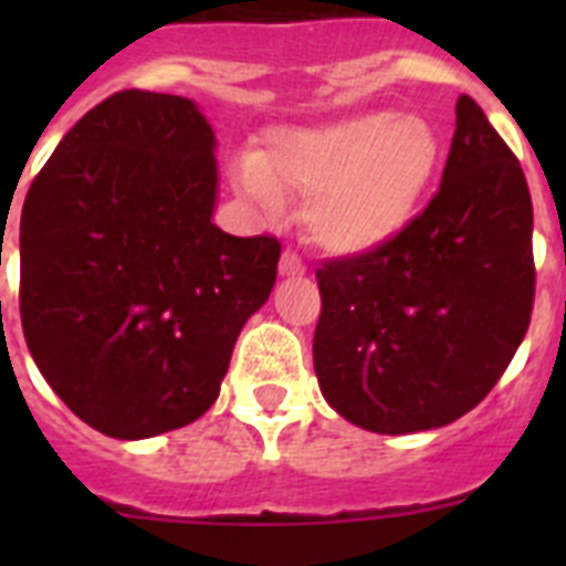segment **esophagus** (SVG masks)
<instances>
[{"label": "esophagus", "instance_id": "obj_1", "mask_svg": "<svg viewBox=\"0 0 566 566\" xmlns=\"http://www.w3.org/2000/svg\"><path fill=\"white\" fill-rule=\"evenodd\" d=\"M303 272H306L303 260L286 249V252H283V260H280V274H286V277H297V274H303Z\"/></svg>", "mask_w": 566, "mask_h": 566}]
</instances>
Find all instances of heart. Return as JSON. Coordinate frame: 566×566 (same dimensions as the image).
Masks as SVG:
<instances>
[{"label":"heart","instance_id":"1","mask_svg":"<svg viewBox=\"0 0 566 566\" xmlns=\"http://www.w3.org/2000/svg\"><path fill=\"white\" fill-rule=\"evenodd\" d=\"M439 164V138L424 118L363 113L314 129H286L269 142L240 181L260 203L308 198L306 227L334 254L385 247L411 221Z\"/></svg>","mask_w":566,"mask_h":566}]
</instances>
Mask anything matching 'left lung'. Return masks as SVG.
<instances>
[{"mask_svg":"<svg viewBox=\"0 0 566 566\" xmlns=\"http://www.w3.org/2000/svg\"><path fill=\"white\" fill-rule=\"evenodd\" d=\"M314 371L334 411L374 433L473 411L533 314V201L513 149L470 96L431 203L385 247L317 269Z\"/></svg>","mask_w":566,"mask_h":566,"instance_id":"8db88e82","label":"left lung"}]
</instances>
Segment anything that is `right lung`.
Instances as JSON below:
<instances>
[{
	"instance_id": "1",
	"label": "right lung",
	"mask_w": 566,
	"mask_h": 566,
	"mask_svg": "<svg viewBox=\"0 0 566 566\" xmlns=\"http://www.w3.org/2000/svg\"><path fill=\"white\" fill-rule=\"evenodd\" d=\"M212 149L189 98L122 90L78 118L24 198V339L70 411L113 439L203 417L277 277V238L212 223Z\"/></svg>"
}]
</instances>
